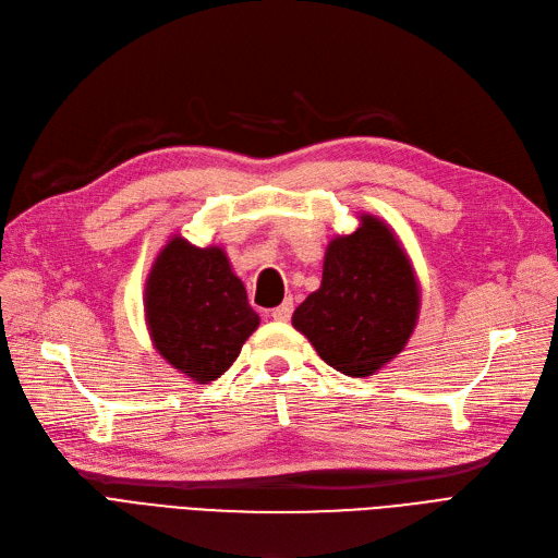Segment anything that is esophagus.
I'll return each mask as SVG.
<instances>
[{
  "instance_id": "obj_1",
  "label": "esophagus",
  "mask_w": 558,
  "mask_h": 558,
  "mask_svg": "<svg viewBox=\"0 0 558 558\" xmlns=\"http://www.w3.org/2000/svg\"><path fill=\"white\" fill-rule=\"evenodd\" d=\"M292 313H294V303H292V299H287L284 303H280L278 307H274L271 317H274L276 322H287V319L292 317Z\"/></svg>"
}]
</instances>
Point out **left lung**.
<instances>
[{"mask_svg":"<svg viewBox=\"0 0 558 558\" xmlns=\"http://www.w3.org/2000/svg\"><path fill=\"white\" fill-rule=\"evenodd\" d=\"M421 284L402 241L386 220L359 214L352 234L326 245L319 290L292 317L317 354L349 377H369L414 333Z\"/></svg>","mask_w":558,"mask_h":558,"instance_id":"1","label":"left lung"}]
</instances>
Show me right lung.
Wrapping results in <instances>:
<instances>
[{
	"instance_id": "obj_1",
	"label": "right lung",
	"mask_w": 558,
	"mask_h": 558,
	"mask_svg": "<svg viewBox=\"0 0 558 558\" xmlns=\"http://www.w3.org/2000/svg\"><path fill=\"white\" fill-rule=\"evenodd\" d=\"M144 322L156 352L183 377L209 384L230 367L259 315L222 245L165 243L144 282Z\"/></svg>"
}]
</instances>
